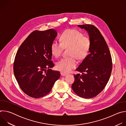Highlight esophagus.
Returning a JSON list of instances; mask_svg holds the SVG:
<instances>
[{"mask_svg": "<svg viewBox=\"0 0 126 126\" xmlns=\"http://www.w3.org/2000/svg\"><path fill=\"white\" fill-rule=\"evenodd\" d=\"M68 73H65V72H61V75L62 76H66V75H68Z\"/></svg>", "mask_w": 126, "mask_h": 126, "instance_id": "1", "label": "esophagus"}]
</instances>
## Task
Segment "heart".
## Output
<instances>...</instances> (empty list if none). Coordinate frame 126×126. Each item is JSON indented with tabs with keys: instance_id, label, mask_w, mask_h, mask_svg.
<instances>
[{
	"instance_id": "b5f03b06",
	"label": "heart",
	"mask_w": 126,
	"mask_h": 126,
	"mask_svg": "<svg viewBox=\"0 0 126 126\" xmlns=\"http://www.w3.org/2000/svg\"><path fill=\"white\" fill-rule=\"evenodd\" d=\"M61 42L53 41L51 45V52L56 57H59L62 52L63 47L70 46L69 57L61 58L57 63L58 70L68 72L77 65L75 57L81 60L88 54L91 47V41L88 37L84 36L82 33L75 29L65 30L60 37Z\"/></svg>"
}]
</instances>
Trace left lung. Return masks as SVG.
<instances>
[{
  "label": "left lung",
  "mask_w": 126,
  "mask_h": 126,
  "mask_svg": "<svg viewBox=\"0 0 126 126\" xmlns=\"http://www.w3.org/2000/svg\"><path fill=\"white\" fill-rule=\"evenodd\" d=\"M78 26L88 33L91 47L89 54L76 69L82 74L74 75L72 88L79 97L90 99L101 93L108 82L112 69V58L104 37L95 26Z\"/></svg>",
  "instance_id": "obj_1"
}]
</instances>
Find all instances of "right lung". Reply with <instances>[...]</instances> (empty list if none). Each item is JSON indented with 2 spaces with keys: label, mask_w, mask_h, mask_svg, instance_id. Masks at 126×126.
<instances>
[{
  "label": "right lung",
  "mask_w": 126,
  "mask_h": 126,
  "mask_svg": "<svg viewBox=\"0 0 126 126\" xmlns=\"http://www.w3.org/2000/svg\"><path fill=\"white\" fill-rule=\"evenodd\" d=\"M57 35V31L53 29L34 31L16 53L14 76L22 90L31 97L46 95L60 77L59 71L50 69L54 66L51 61V45Z\"/></svg>",
  "instance_id": "1"
}]
</instances>
